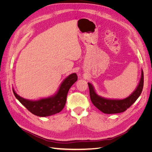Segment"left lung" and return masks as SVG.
I'll return each mask as SVG.
<instances>
[{
    "mask_svg": "<svg viewBox=\"0 0 152 152\" xmlns=\"http://www.w3.org/2000/svg\"><path fill=\"white\" fill-rule=\"evenodd\" d=\"M143 72L141 70L140 80L136 89L128 97L122 99L106 98L99 96L96 93L94 86L88 82L91 100L95 107L104 113L113 114L124 112L139 98L143 87Z\"/></svg>",
    "mask_w": 152,
    "mask_h": 152,
    "instance_id": "8db88e82",
    "label": "left lung"
}]
</instances>
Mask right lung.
<instances>
[{"instance_id": "add662e5", "label": "right lung", "mask_w": 152, "mask_h": 152, "mask_svg": "<svg viewBox=\"0 0 152 152\" xmlns=\"http://www.w3.org/2000/svg\"><path fill=\"white\" fill-rule=\"evenodd\" d=\"M77 80V75L73 73L63 80L54 94L37 100L25 99L18 95L14 89L12 91L16 99L31 113L39 117H48L60 112L63 109L68 92Z\"/></svg>"}]
</instances>
